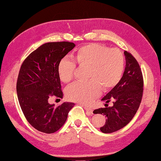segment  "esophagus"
Returning <instances> with one entry per match:
<instances>
[{
    "label": "esophagus",
    "mask_w": 161,
    "mask_h": 161,
    "mask_svg": "<svg viewBox=\"0 0 161 161\" xmlns=\"http://www.w3.org/2000/svg\"><path fill=\"white\" fill-rule=\"evenodd\" d=\"M85 111H86V113L87 115L92 114V111H93V110H92L91 108H88V107L85 106Z\"/></svg>",
    "instance_id": "obj_1"
}]
</instances>
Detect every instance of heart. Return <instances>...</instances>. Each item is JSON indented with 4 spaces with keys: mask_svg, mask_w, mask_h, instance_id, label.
<instances>
[{
    "mask_svg": "<svg viewBox=\"0 0 161 161\" xmlns=\"http://www.w3.org/2000/svg\"><path fill=\"white\" fill-rule=\"evenodd\" d=\"M79 66L88 67L86 78L89 80L75 83L67 87L66 95L70 100L82 104H90L104 90L112 88L122 76L125 59L119 50L109 49L105 46L89 44L81 47L76 55ZM76 62L69 58L61 60L58 67L60 80L69 82L74 76Z\"/></svg>",
    "mask_w": 161,
    "mask_h": 161,
    "instance_id": "b5f03b06",
    "label": "heart"
}]
</instances>
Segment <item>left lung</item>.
I'll return each mask as SVG.
<instances>
[{
  "mask_svg": "<svg viewBox=\"0 0 161 161\" xmlns=\"http://www.w3.org/2000/svg\"><path fill=\"white\" fill-rule=\"evenodd\" d=\"M125 68L119 82L101 99L107 108L93 111L95 114L106 115V121L100 130L112 133L127 125L137 112L142 97L143 77L138 63L130 53L125 51ZM111 100L113 105L106 104Z\"/></svg>",
  "mask_w": 161,
  "mask_h": 161,
  "instance_id": "8db88e82",
  "label": "left lung"
}]
</instances>
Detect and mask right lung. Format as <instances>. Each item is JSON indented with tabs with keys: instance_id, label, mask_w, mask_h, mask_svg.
<instances>
[{
	"instance_id": "obj_1",
	"label": "right lung",
	"mask_w": 161,
	"mask_h": 161,
	"mask_svg": "<svg viewBox=\"0 0 161 161\" xmlns=\"http://www.w3.org/2000/svg\"><path fill=\"white\" fill-rule=\"evenodd\" d=\"M75 47L74 43L49 42L39 47L24 60L19 70L17 93L28 122L46 134L59 130L67 119L74 103L56 106L51 96L63 97L58 67L61 60Z\"/></svg>"
}]
</instances>
